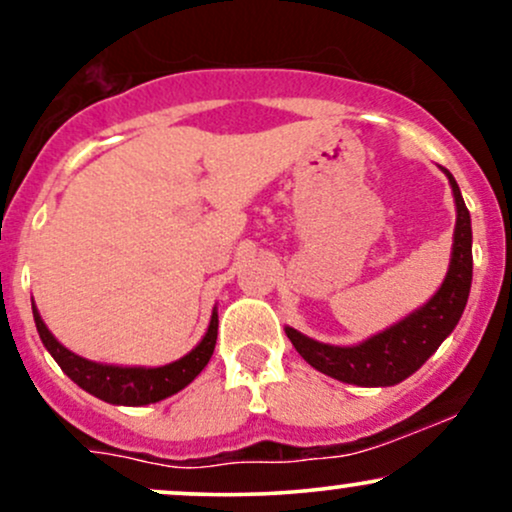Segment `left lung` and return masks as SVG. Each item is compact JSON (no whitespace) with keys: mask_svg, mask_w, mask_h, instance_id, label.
<instances>
[{"mask_svg":"<svg viewBox=\"0 0 512 512\" xmlns=\"http://www.w3.org/2000/svg\"><path fill=\"white\" fill-rule=\"evenodd\" d=\"M457 204L455 243L448 276L436 296L407 320L358 346H330L286 327V337L310 366L342 383L363 387L397 385L428 361L460 322L472 286V221L460 187L445 170Z\"/></svg>","mask_w":512,"mask_h":512,"instance_id":"8db88e82","label":"left lung"}]
</instances>
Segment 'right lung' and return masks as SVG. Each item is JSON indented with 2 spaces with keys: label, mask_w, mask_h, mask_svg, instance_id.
Here are the masks:
<instances>
[{
  "label": "right lung",
  "mask_w": 512,
  "mask_h": 512,
  "mask_svg": "<svg viewBox=\"0 0 512 512\" xmlns=\"http://www.w3.org/2000/svg\"><path fill=\"white\" fill-rule=\"evenodd\" d=\"M35 327H38L40 339L52 358L60 363V368L76 385L84 387L86 392L110 404H125V407H142V404L158 402L190 385L192 380L207 366L216 346V330H219V315H211L209 330L204 339L180 361L168 363L161 368H120L103 366V363L86 361V358L72 354L69 349L52 337L45 322L40 320L38 310L33 308Z\"/></svg>",
  "instance_id": "right-lung-1"
}]
</instances>
